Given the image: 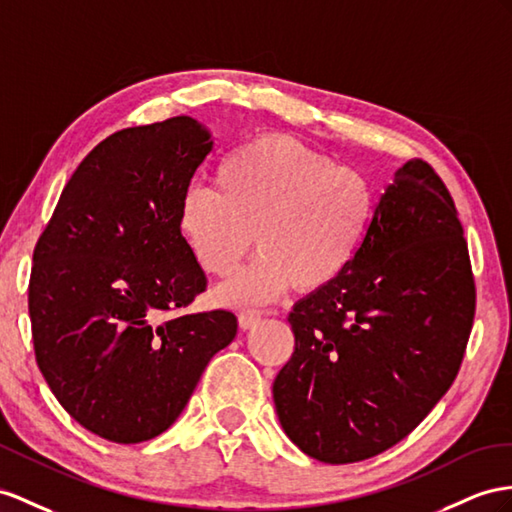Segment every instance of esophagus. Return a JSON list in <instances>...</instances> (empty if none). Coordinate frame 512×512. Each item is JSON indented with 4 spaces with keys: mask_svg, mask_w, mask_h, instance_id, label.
Here are the masks:
<instances>
[{
    "mask_svg": "<svg viewBox=\"0 0 512 512\" xmlns=\"http://www.w3.org/2000/svg\"><path fill=\"white\" fill-rule=\"evenodd\" d=\"M261 320V313L255 309H244L238 313V322H240V329L248 331V329H255Z\"/></svg>",
    "mask_w": 512,
    "mask_h": 512,
    "instance_id": "esophagus-1",
    "label": "esophagus"
}]
</instances>
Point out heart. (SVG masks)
I'll use <instances>...</instances> for the list:
<instances>
[{
  "instance_id": "obj_1",
  "label": "heart",
  "mask_w": 512,
  "mask_h": 512,
  "mask_svg": "<svg viewBox=\"0 0 512 512\" xmlns=\"http://www.w3.org/2000/svg\"><path fill=\"white\" fill-rule=\"evenodd\" d=\"M216 188L194 183L181 196L179 229L220 285L222 305H261L294 285L318 292L355 261L374 216L370 179L290 136H259L233 149L216 168Z\"/></svg>"
}]
</instances>
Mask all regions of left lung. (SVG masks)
Here are the masks:
<instances>
[{"label": "left lung", "instance_id": "1", "mask_svg": "<svg viewBox=\"0 0 512 512\" xmlns=\"http://www.w3.org/2000/svg\"><path fill=\"white\" fill-rule=\"evenodd\" d=\"M474 313L452 194L428 162H406L350 268L287 318L296 344L272 385L285 435L331 465L389 450L454 383Z\"/></svg>", "mask_w": 512, "mask_h": 512}]
</instances>
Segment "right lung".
I'll use <instances>...</instances> for the list:
<instances>
[{"label": "right lung", "mask_w": 512, "mask_h": 512, "mask_svg": "<svg viewBox=\"0 0 512 512\" xmlns=\"http://www.w3.org/2000/svg\"><path fill=\"white\" fill-rule=\"evenodd\" d=\"M190 116L127 127L90 151L34 246V355L77 424L140 443L175 422L231 311L183 313L207 277L179 229L181 196L212 151Z\"/></svg>", "instance_id": "1"}]
</instances>
